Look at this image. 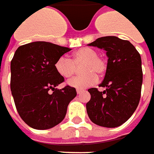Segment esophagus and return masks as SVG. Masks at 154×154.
I'll use <instances>...</instances> for the list:
<instances>
[{
	"label": "esophagus",
	"instance_id": "34e87169",
	"mask_svg": "<svg viewBox=\"0 0 154 154\" xmlns=\"http://www.w3.org/2000/svg\"><path fill=\"white\" fill-rule=\"evenodd\" d=\"M83 91H84L83 89H77V90H76V92H77V94H79L83 93Z\"/></svg>",
	"mask_w": 154,
	"mask_h": 154
}]
</instances>
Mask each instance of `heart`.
I'll return each instance as SVG.
<instances>
[{
	"instance_id": "obj_1",
	"label": "heart",
	"mask_w": 154,
	"mask_h": 154,
	"mask_svg": "<svg viewBox=\"0 0 154 154\" xmlns=\"http://www.w3.org/2000/svg\"><path fill=\"white\" fill-rule=\"evenodd\" d=\"M81 64L80 70L84 74L68 81L69 85L78 89H84L94 85L98 79L97 75L102 76L106 72V62L103 58L98 56L95 50L89 47L79 48L73 53L71 60L65 56L58 58L54 63V68L60 76L69 79L75 75L77 66Z\"/></svg>"
}]
</instances>
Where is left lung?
<instances>
[{
	"label": "left lung",
	"mask_w": 154,
	"mask_h": 154,
	"mask_svg": "<svg viewBox=\"0 0 154 154\" xmlns=\"http://www.w3.org/2000/svg\"><path fill=\"white\" fill-rule=\"evenodd\" d=\"M88 45L103 49L108 57L107 69L100 87L88 91L87 114L94 124L105 128L120 126L134 113L143 84L141 56L128 40L116 36L98 38Z\"/></svg>",
	"instance_id": "1"
}]
</instances>
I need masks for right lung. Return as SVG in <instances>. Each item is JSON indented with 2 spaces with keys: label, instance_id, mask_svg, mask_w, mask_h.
Wrapping results in <instances>:
<instances>
[{
  "label": "right lung",
  "instance_id": "obj_1",
  "mask_svg": "<svg viewBox=\"0 0 154 154\" xmlns=\"http://www.w3.org/2000/svg\"><path fill=\"white\" fill-rule=\"evenodd\" d=\"M70 50L35 41L15 52L11 62V94L20 118L35 129H49L62 122L69 103L77 94L69 85L56 88L65 79L55 70L54 63Z\"/></svg>",
  "mask_w": 154,
  "mask_h": 154
}]
</instances>
